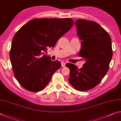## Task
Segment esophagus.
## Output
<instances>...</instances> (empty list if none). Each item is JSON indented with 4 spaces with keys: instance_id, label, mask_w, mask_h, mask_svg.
Listing matches in <instances>:
<instances>
[{
    "instance_id": "obj_1",
    "label": "esophagus",
    "mask_w": 121,
    "mask_h": 121,
    "mask_svg": "<svg viewBox=\"0 0 121 121\" xmlns=\"http://www.w3.org/2000/svg\"><path fill=\"white\" fill-rule=\"evenodd\" d=\"M65 65H66V62H65L64 61H62V62H61V66L65 67Z\"/></svg>"
}]
</instances>
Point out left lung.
<instances>
[{
  "mask_svg": "<svg viewBox=\"0 0 121 121\" xmlns=\"http://www.w3.org/2000/svg\"><path fill=\"white\" fill-rule=\"evenodd\" d=\"M77 34L82 42L78 56L84 59L83 67L78 69L68 63L69 83L80 91H88L101 82L109 69L112 56V40L109 34L97 22L84 19L75 22Z\"/></svg>",
  "mask_w": 121,
  "mask_h": 121,
  "instance_id": "1",
  "label": "left lung"
}]
</instances>
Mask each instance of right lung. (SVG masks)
I'll return each instance as SVG.
<instances>
[{
    "mask_svg": "<svg viewBox=\"0 0 121 121\" xmlns=\"http://www.w3.org/2000/svg\"><path fill=\"white\" fill-rule=\"evenodd\" d=\"M70 18L34 19L22 26L13 38L9 53L13 73L22 87L37 92L49 83L61 67L44 54L73 26Z\"/></svg>",
    "mask_w": 121,
    "mask_h": 121,
    "instance_id": "1",
    "label": "right lung"
}]
</instances>
